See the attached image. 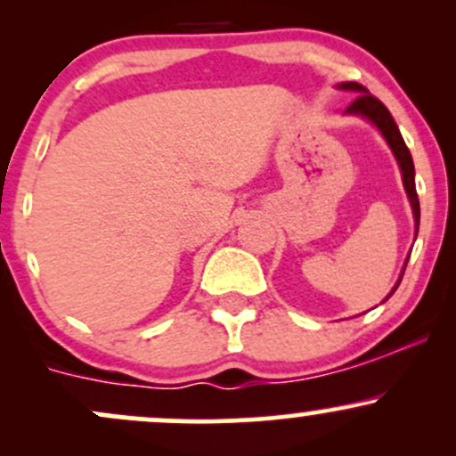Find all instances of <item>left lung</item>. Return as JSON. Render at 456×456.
I'll list each match as a JSON object with an SVG mask.
<instances>
[{
    "label": "left lung",
    "instance_id": "1",
    "mask_svg": "<svg viewBox=\"0 0 456 456\" xmlns=\"http://www.w3.org/2000/svg\"><path fill=\"white\" fill-rule=\"evenodd\" d=\"M338 87H341V90L358 92V96H355L354 102L349 104L347 109H345V113L362 115V118L370 119V122H373L375 126L381 130V134H384L386 141H388V145L392 148V151H395L396 160H399V167L403 171V184H405L407 197H410L411 210H413V221H416V233H418V227H420V201H418L416 180H413V160H411L410 150H407L405 141H403V137H401V130H399V126H396L395 118H392L388 109H386V104L381 102L379 98H375L373 94H369V90L360 86V83H341ZM403 272H405V270H403ZM403 272H401V279H403ZM401 279L396 281L395 287H392L390 296L395 294L396 287L401 285Z\"/></svg>",
    "mask_w": 456,
    "mask_h": 456
}]
</instances>
